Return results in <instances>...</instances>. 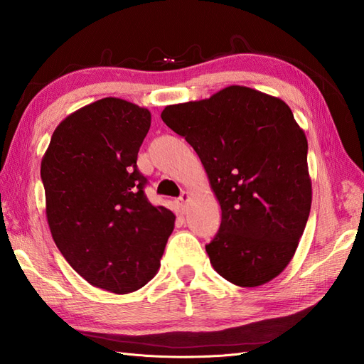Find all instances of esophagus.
Wrapping results in <instances>:
<instances>
[{
    "label": "esophagus",
    "mask_w": 364,
    "mask_h": 364,
    "mask_svg": "<svg viewBox=\"0 0 364 364\" xmlns=\"http://www.w3.org/2000/svg\"><path fill=\"white\" fill-rule=\"evenodd\" d=\"M188 200H189V194H188L186 191H183V192H181V196L176 198V205L180 206L181 210H184V206H186V202H188Z\"/></svg>",
    "instance_id": "1"
}]
</instances>
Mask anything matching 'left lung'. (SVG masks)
I'll return each instance as SVG.
<instances>
[{
    "instance_id": "obj_1",
    "label": "left lung",
    "mask_w": 364,
    "mask_h": 364,
    "mask_svg": "<svg viewBox=\"0 0 364 364\" xmlns=\"http://www.w3.org/2000/svg\"><path fill=\"white\" fill-rule=\"evenodd\" d=\"M162 122L198 154L222 210L206 252L230 283L253 288L289 264L311 210L308 142L280 98L230 86L167 106Z\"/></svg>"
}]
</instances>
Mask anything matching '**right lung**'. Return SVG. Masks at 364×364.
Here are the masks:
<instances>
[{"instance_id":"add662e5","label":"right lung","mask_w":364,"mask_h":364,"mask_svg":"<svg viewBox=\"0 0 364 364\" xmlns=\"http://www.w3.org/2000/svg\"><path fill=\"white\" fill-rule=\"evenodd\" d=\"M151 114L103 98L59 123L42 159L46 219L68 264L92 286L128 294L159 269L175 215L145 196L137 153Z\"/></svg>"}]
</instances>
